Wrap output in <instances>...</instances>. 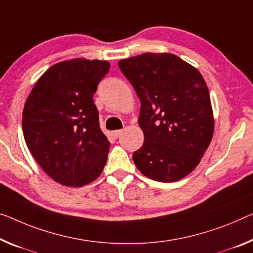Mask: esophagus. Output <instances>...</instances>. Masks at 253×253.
Returning a JSON list of instances; mask_svg holds the SVG:
<instances>
[{"label":"esophagus","instance_id":"esophagus-1","mask_svg":"<svg viewBox=\"0 0 253 253\" xmlns=\"http://www.w3.org/2000/svg\"><path fill=\"white\" fill-rule=\"evenodd\" d=\"M122 132H123L122 130H115V131L112 132V134H113V137H114V138H119L120 135L122 134Z\"/></svg>","mask_w":253,"mask_h":253}]
</instances>
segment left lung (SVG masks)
Returning a JSON list of instances; mask_svg holds the SVG:
<instances>
[{
    "label": "left lung",
    "instance_id": "obj_1",
    "mask_svg": "<svg viewBox=\"0 0 253 253\" xmlns=\"http://www.w3.org/2000/svg\"><path fill=\"white\" fill-rule=\"evenodd\" d=\"M141 103L138 123L145 135L133 162L143 175L175 182L196 169L213 134L206 81L170 53H143L119 61Z\"/></svg>",
    "mask_w": 253,
    "mask_h": 253
}]
</instances>
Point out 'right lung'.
Listing matches in <instances>:
<instances>
[{
  "label": "right lung",
  "instance_id": "1",
  "mask_svg": "<svg viewBox=\"0 0 253 253\" xmlns=\"http://www.w3.org/2000/svg\"><path fill=\"white\" fill-rule=\"evenodd\" d=\"M110 62L54 64L35 84L22 112L27 147L49 177L79 188L103 172L111 143L99 126L94 94Z\"/></svg>",
  "mask_w": 253,
  "mask_h": 253
}]
</instances>
